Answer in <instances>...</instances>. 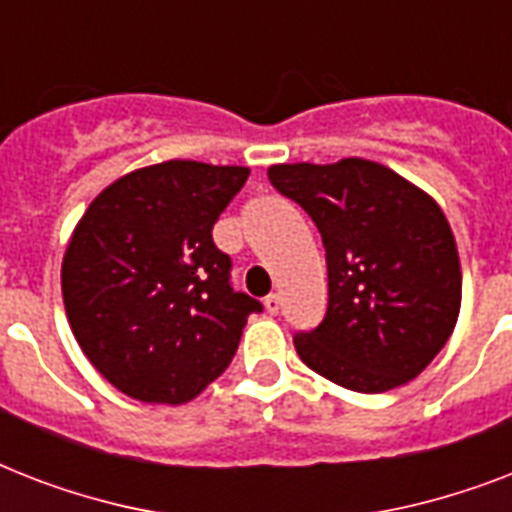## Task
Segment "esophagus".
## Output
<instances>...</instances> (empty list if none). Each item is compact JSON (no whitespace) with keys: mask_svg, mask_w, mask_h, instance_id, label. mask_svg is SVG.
I'll use <instances>...</instances> for the list:
<instances>
[{"mask_svg":"<svg viewBox=\"0 0 512 512\" xmlns=\"http://www.w3.org/2000/svg\"><path fill=\"white\" fill-rule=\"evenodd\" d=\"M265 311L271 313V316H276V313L281 311V297L276 295V292H273V295L265 297Z\"/></svg>","mask_w":512,"mask_h":512,"instance_id":"esophagus-1","label":"esophagus"}]
</instances>
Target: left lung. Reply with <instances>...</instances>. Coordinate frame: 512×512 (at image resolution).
Returning <instances> with one entry per match:
<instances>
[{
  "mask_svg": "<svg viewBox=\"0 0 512 512\" xmlns=\"http://www.w3.org/2000/svg\"><path fill=\"white\" fill-rule=\"evenodd\" d=\"M271 183L313 217L327 249L329 308L297 356L356 393L414 380L452 337L462 268L438 201L369 159L271 164Z\"/></svg>",
  "mask_w": 512,
  "mask_h": 512,
  "instance_id": "8db88e82",
  "label": "left lung"
}]
</instances>
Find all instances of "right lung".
I'll list each match as a JSON object with an SVG mask.
<instances>
[{
	"label": "right lung",
	"instance_id": "add662e5",
	"mask_svg": "<svg viewBox=\"0 0 512 512\" xmlns=\"http://www.w3.org/2000/svg\"><path fill=\"white\" fill-rule=\"evenodd\" d=\"M249 167L191 159L140 167L90 201L68 239L60 289L90 364L143 404H188L228 369L249 313L212 225Z\"/></svg>",
	"mask_w": 512,
	"mask_h": 512
}]
</instances>
